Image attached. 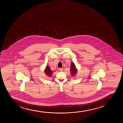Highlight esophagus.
<instances>
[{
	"label": "esophagus",
	"instance_id": "34e87169",
	"mask_svg": "<svg viewBox=\"0 0 123 123\" xmlns=\"http://www.w3.org/2000/svg\"><path fill=\"white\" fill-rule=\"evenodd\" d=\"M59 71H63V68H60L59 69Z\"/></svg>",
	"mask_w": 123,
	"mask_h": 123
}]
</instances>
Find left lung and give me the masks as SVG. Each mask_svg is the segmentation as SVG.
Here are the masks:
<instances>
[{"label": "left lung", "instance_id": "obj_1", "mask_svg": "<svg viewBox=\"0 0 123 123\" xmlns=\"http://www.w3.org/2000/svg\"><path fill=\"white\" fill-rule=\"evenodd\" d=\"M71 75L72 76H74L77 73V69L75 66V64L73 62H72L71 64V69H70Z\"/></svg>", "mask_w": 123, "mask_h": 123}]
</instances>
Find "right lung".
<instances>
[{"mask_svg":"<svg viewBox=\"0 0 123 123\" xmlns=\"http://www.w3.org/2000/svg\"><path fill=\"white\" fill-rule=\"evenodd\" d=\"M53 72V71H52L50 69V67L48 66H47L45 67V69L44 70V72L45 74H46L47 76L49 77H51L52 75V72Z\"/></svg>","mask_w":123,"mask_h":123,"instance_id":"add662e5","label":"right lung"}]
</instances>
